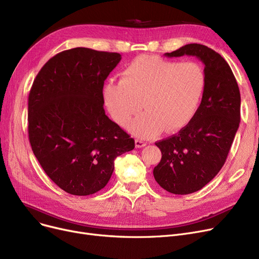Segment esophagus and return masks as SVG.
<instances>
[{
    "mask_svg": "<svg viewBox=\"0 0 259 259\" xmlns=\"http://www.w3.org/2000/svg\"><path fill=\"white\" fill-rule=\"evenodd\" d=\"M146 145H147V143L144 142V141L135 140V147H137V148H143V147H145Z\"/></svg>",
    "mask_w": 259,
    "mask_h": 259,
    "instance_id": "esophagus-1",
    "label": "esophagus"
}]
</instances>
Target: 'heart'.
Instances as JSON below:
<instances>
[{
	"label": "heart",
	"mask_w": 259,
	"mask_h": 259,
	"mask_svg": "<svg viewBox=\"0 0 259 259\" xmlns=\"http://www.w3.org/2000/svg\"><path fill=\"white\" fill-rule=\"evenodd\" d=\"M205 86L206 75L199 64L144 54L125 68L118 83L107 81L103 97L119 125L127 124L142 108L145 112L127 129L137 138L152 139L164 130L175 132L186 127L197 111Z\"/></svg>",
	"instance_id": "b5f03b06"
}]
</instances>
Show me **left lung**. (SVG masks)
I'll return each instance as SVG.
<instances>
[{
    "mask_svg": "<svg viewBox=\"0 0 259 259\" xmlns=\"http://www.w3.org/2000/svg\"><path fill=\"white\" fill-rule=\"evenodd\" d=\"M165 56H192L205 65L206 86L195 115L178 134L155 143L161 151L155 181L184 195L205 187L223 168L239 127L240 92L229 64L205 45L188 44Z\"/></svg>",
    "mask_w": 259,
    "mask_h": 259,
    "instance_id": "left-lung-1",
    "label": "left lung"
}]
</instances>
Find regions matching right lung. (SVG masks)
I'll return each instance as SVG.
<instances>
[{"mask_svg": "<svg viewBox=\"0 0 259 259\" xmlns=\"http://www.w3.org/2000/svg\"><path fill=\"white\" fill-rule=\"evenodd\" d=\"M121 56L77 47L51 58L28 98L31 149L49 179L65 192L97 193L110 180L114 159L134 140L104 110V81Z\"/></svg>", "mask_w": 259, "mask_h": 259, "instance_id": "obj_1", "label": "right lung"}]
</instances>
